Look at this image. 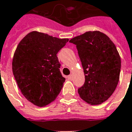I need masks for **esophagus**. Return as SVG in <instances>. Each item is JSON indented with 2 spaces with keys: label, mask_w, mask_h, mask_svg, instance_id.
Wrapping results in <instances>:
<instances>
[{
  "label": "esophagus",
  "mask_w": 132,
  "mask_h": 132,
  "mask_svg": "<svg viewBox=\"0 0 132 132\" xmlns=\"http://www.w3.org/2000/svg\"><path fill=\"white\" fill-rule=\"evenodd\" d=\"M67 78H68V79H69V80H71L72 76L71 75H69V76H67Z\"/></svg>",
  "instance_id": "1"
}]
</instances>
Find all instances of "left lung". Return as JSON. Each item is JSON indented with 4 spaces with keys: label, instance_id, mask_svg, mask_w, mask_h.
Returning a JSON list of instances; mask_svg holds the SVG:
<instances>
[{
    "label": "left lung",
    "instance_id": "obj_1",
    "mask_svg": "<svg viewBox=\"0 0 132 132\" xmlns=\"http://www.w3.org/2000/svg\"><path fill=\"white\" fill-rule=\"evenodd\" d=\"M69 42L76 45L85 74L78 93L88 104L100 105L112 95L119 82L121 59L116 46L100 31L86 32Z\"/></svg>",
    "mask_w": 132,
    "mask_h": 132
}]
</instances>
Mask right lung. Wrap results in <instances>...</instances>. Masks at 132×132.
Masks as SVG:
<instances>
[{
    "label": "right lung",
    "mask_w": 132,
    "mask_h": 132,
    "mask_svg": "<svg viewBox=\"0 0 132 132\" xmlns=\"http://www.w3.org/2000/svg\"><path fill=\"white\" fill-rule=\"evenodd\" d=\"M69 39H59L33 31L22 39L13 59V73L25 98L38 107L54 100L65 78L56 54Z\"/></svg>",
    "instance_id": "1"
}]
</instances>
